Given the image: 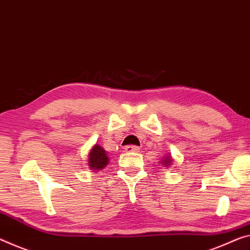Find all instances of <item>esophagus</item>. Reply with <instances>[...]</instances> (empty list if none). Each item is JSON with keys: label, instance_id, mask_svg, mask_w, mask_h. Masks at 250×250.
Listing matches in <instances>:
<instances>
[{"label": "esophagus", "instance_id": "34e87169", "mask_svg": "<svg viewBox=\"0 0 250 250\" xmlns=\"http://www.w3.org/2000/svg\"><path fill=\"white\" fill-rule=\"evenodd\" d=\"M140 147L135 146V145H128V146L125 147V152L126 153H132V152H138Z\"/></svg>", "mask_w": 250, "mask_h": 250}]
</instances>
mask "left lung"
<instances>
[{
	"label": "left lung",
	"mask_w": 250,
	"mask_h": 250,
	"mask_svg": "<svg viewBox=\"0 0 250 250\" xmlns=\"http://www.w3.org/2000/svg\"><path fill=\"white\" fill-rule=\"evenodd\" d=\"M172 162H173V159H172L171 154H167L163 156L162 160H161V165L164 167L165 168H168V167H171Z\"/></svg>",
	"instance_id": "left-lung-1"
}]
</instances>
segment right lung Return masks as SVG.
Masks as SVG:
<instances>
[{"instance_id": "add662e5", "label": "right lung", "mask_w": 250, "mask_h": 250, "mask_svg": "<svg viewBox=\"0 0 250 250\" xmlns=\"http://www.w3.org/2000/svg\"><path fill=\"white\" fill-rule=\"evenodd\" d=\"M109 163V156L105 149H104L101 145L95 144L93 147L90 148L89 153H88L87 159V165L91 171H101L103 168L106 167V165Z\"/></svg>"}]
</instances>
